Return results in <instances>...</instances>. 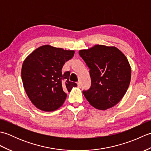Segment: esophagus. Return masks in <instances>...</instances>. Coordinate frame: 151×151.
Here are the masks:
<instances>
[{
  "instance_id": "obj_1",
  "label": "esophagus",
  "mask_w": 151,
  "mask_h": 151,
  "mask_svg": "<svg viewBox=\"0 0 151 151\" xmlns=\"http://www.w3.org/2000/svg\"><path fill=\"white\" fill-rule=\"evenodd\" d=\"M77 85H78V87H81V82H80V81H78L77 82Z\"/></svg>"
}]
</instances>
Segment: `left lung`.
<instances>
[{
  "instance_id": "8db88e82",
  "label": "left lung",
  "mask_w": 151,
  "mask_h": 151,
  "mask_svg": "<svg viewBox=\"0 0 151 151\" xmlns=\"http://www.w3.org/2000/svg\"><path fill=\"white\" fill-rule=\"evenodd\" d=\"M89 68L91 86L83 94L93 107L101 110L112 108L126 93L130 82L131 67L127 57L117 47L95 45L80 50Z\"/></svg>"
}]
</instances>
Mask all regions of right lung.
<instances>
[{
  "mask_svg": "<svg viewBox=\"0 0 151 151\" xmlns=\"http://www.w3.org/2000/svg\"><path fill=\"white\" fill-rule=\"evenodd\" d=\"M75 50H64L49 45L34 50L24 60L21 69L22 84L35 106L44 111L56 110L63 105L66 91L76 87L69 81L70 72H62L64 64Z\"/></svg>",
  "mask_w": 151,
  "mask_h": 151,
  "instance_id": "obj_1",
  "label": "right lung"
}]
</instances>
